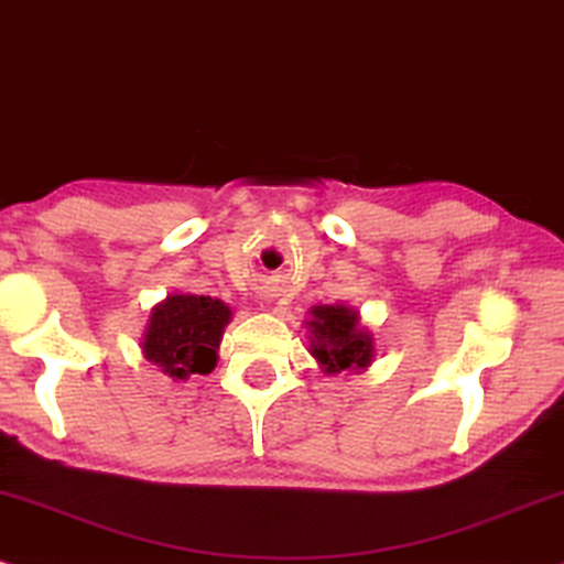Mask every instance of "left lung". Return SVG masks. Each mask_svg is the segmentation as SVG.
I'll return each mask as SVG.
<instances>
[{
    "instance_id": "obj_1",
    "label": "left lung",
    "mask_w": 564,
    "mask_h": 564,
    "mask_svg": "<svg viewBox=\"0 0 564 564\" xmlns=\"http://www.w3.org/2000/svg\"><path fill=\"white\" fill-rule=\"evenodd\" d=\"M310 355L325 372L365 370L376 357L370 330L359 325V312L347 304H317L310 310Z\"/></svg>"
}]
</instances>
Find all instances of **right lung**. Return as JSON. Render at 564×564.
Instances as JSON below:
<instances>
[{"mask_svg":"<svg viewBox=\"0 0 564 564\" xmlns=\"http://www.w3.org/2000/svg\"><path fill=\"white\" fill-rule=\"evenodd\" d=\"M230 315L234 312L228 304L213 296H167L149 315L141 351L173 381L207 376L217 365V349Z\"/></svg>","mask_w":564,"mask_h":564,"instance_id":"1","label":"right lung"}]
</instances>
